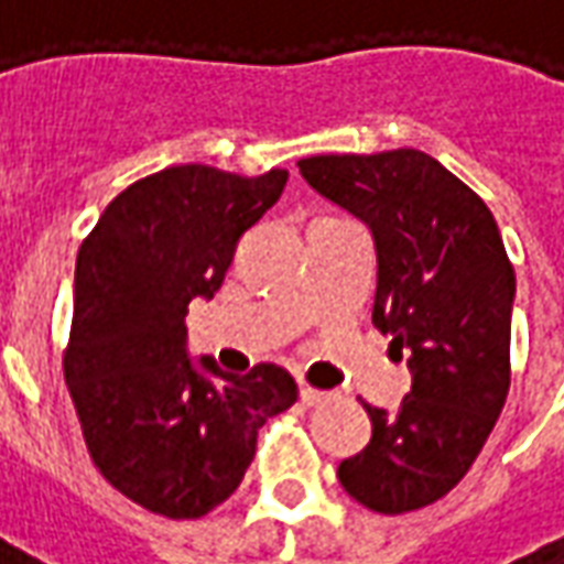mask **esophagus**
Returning <instances> with one entry per match:
<instances>
[{"label":"esophagus","mask_w":564,"mask_h":564,"mask_svg":"<svg viewBox=\"0 0 564 564\" xmlns=\"http://www.w3.org/2000/svg\"><path fill=\"white\" fill-rule=\"evenodd\" d=\"M302 402H305L307 408H317V404L332 402V392L314 390V387H302Z\"/></svg>","instance_id":"obj_1"}]
</instances>
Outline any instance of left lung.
Masks as SVG:
<instances>
[{"instance_id": "left-lung-1", "label": "left lung", "mask_w": 564, "mask_h": 564, "mask_svg": "<svg viewBox=\"0 0 564 564\" xmlns=\"http://www.w3.org/2000/svg\"><path fill=\"white\" fill-rule=\"evenodd\" d=\"M299 172L371 226V319L414 375L395 414L362 402L371 441L338 465V480L368 510H420L468 474L508 399V250L484 198L423 150L307 156Z\"/></svg>"}]
</instances>
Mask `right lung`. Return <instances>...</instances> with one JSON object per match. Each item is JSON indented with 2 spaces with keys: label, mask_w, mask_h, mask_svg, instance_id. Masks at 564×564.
Instances as JSON below:
<instances>
[{
  "label": "right lung",
  "mask_w": 564,
  "mask_h": 564,
  "mask_svg": "<svg viewBox=\"0 0 564 564\" xmlns=\"http://www.w3.org/2000/svg\"><path fill=\"white\" fill-rule=\"evenodd\" d=\"M283 184V169L172 165L127 186L80 245L63 371L96 468L150 513L198 520L223 505L262 423L299 399L271 362L238 378L210 356L198 371L184 350L186 305L220 290Z\"/></svg>",
  "instance_id": "right-lung-1"
}]
</instances>
